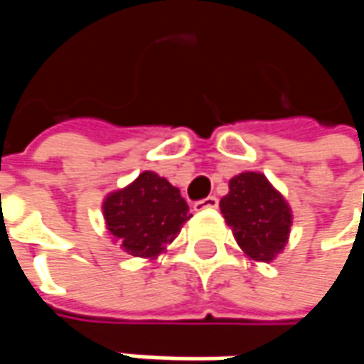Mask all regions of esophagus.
Masks as SVG:
<instances>
[{"mask_svg":"<svg viewBox=\"0 0 364 364\" xmlns=\"http://www.w3.org/2000/svg\"><path fill=\"white\" fill-rule=\"evenodd\" d=\"M217 206H218L217 196H208V198H204V200L194 203V210H206V208H217Z\"/></svg>","mask_w":364,"mask_h":364,"instance_id":"obj_1","label":"esophagus"}]
</instances>
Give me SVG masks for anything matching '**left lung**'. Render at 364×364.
<instances>
[{
	"instance_id": "left-lung-1",
	"label": "left lung",
	"mask_w": 364,
	"mask_h": 364,
	"mask_svg": "<svg viewBox=\"0 0 364 364\" xmlns=\"http://www.w3.org/2000/svg\"><path fill=\"white\" fill-rule=\"evenodd\" d=\"M220 213L235 241L251 261L269 263L286 249L291 231V206L261 172H241L229 180Z\"/></svg>"
}]
</instances>
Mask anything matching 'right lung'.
<instances>
[{
	"instance_id": "1",
	"label": "right lung",
	"mask_w": 364,
	"mask_h": 364,
	"mask_svg": "<svg viewBox=\"0 0 364 364\" xmlns=\"http://www.w3.org/2000/svg\"><path fill=\"white\" fill-rule=\"evenodd\" d=\"M107 232L133 257L156 259L182 231L188 204L166 178L146 170L103 198Z\"/></svg>"
}]
</instances>
